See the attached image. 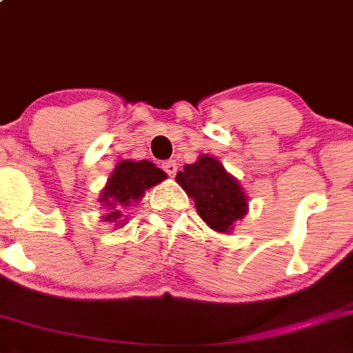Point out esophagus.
Segmentation results:
<instances>
[{"label": "esophagus", "mask_w": 353, "mask_h": 353, "mask_svg": "<svg viewBox=\"0 0 353 353\" xmlns=\"http://www.w3.org/2000/svg\"><path fill=\"white\" fill-rule=\"evenodd\" d=\"M163 170L168 174V176H176L177 163L174 161V159H168V161H165L163 163Z\"/></svg>", "instance_id": "34e87169"}]
</instances>
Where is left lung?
Segmentation results:
<instances>
[{
  "instance_id": "obj_1",
  "label": "left lung",
  "mask_w": 353,
  "mask_h": 353,
  "mask_svg": "<svg viewBox=\"0 0 353 353\" xmlns=\"http://www.w3.org/2000/svg\"><path fill=\"white\" fill-rule=\"evenodd\" d=\"M176 181L194 199L201 219L214 231H232L234 223L249 211L247 194L238 179L213 156L202 154L195 163L185 165Z\"/></svg>"
}]
</instances>
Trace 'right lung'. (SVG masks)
Returning <instances> with one entry per match:
<instances>
[{"instance_id": "add662e5", "label": "right lung", "mask_w": 353, "mask_h": 353, "mask_svg": "<svg viewBox=\"0 0 353 353\" xmlns=\"http://www.w3.org/2000/svg\"><path fill=\"white\" fill-rule=\"evenodd\" d=\"M163 179H167V174L147 159L142 161L124 159L117 163L112 176L108 177V183L101 192L99 202H103L104 210H110L103 216V222H115V225H119V219L122 214L121 208H128L133 202H139L145 194V190L159 185Z\"/></svg>"}]
</instances>
